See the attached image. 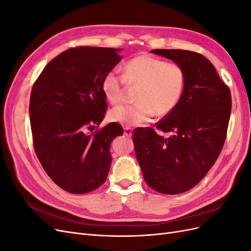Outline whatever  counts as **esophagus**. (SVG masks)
I'll list each match as a JSON object with an SVG mask.
<instances>
[{
	"label": "esophagus",
	"instance_id": "obj_1",
	"mask_svg": "<svg viewBox=\"0 0 251 251\" xmlns=\"http://www.w3.org/2000/svg\"><path fill=\"white\" fill-rule=\"evenodd\" d=\"M124 133H125L126 136H127V137H131V136H132V128L128 127V126L124 127Z\"/></svg>",
	"mask_w": 251,
	"mask_h": 251
}]
</instances>
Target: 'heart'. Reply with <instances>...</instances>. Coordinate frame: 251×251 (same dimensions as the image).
<instances>
[{
	"mask_svg": "<svg viewBox=\"0 0 251 251\" xmlns=\"http://www.w3.org/2000/svg\"><path fill=\"white\" fill-rule=\"evenodd\" d=\"M186 73L175 62L142 54L125 64L123 76L115 72L105 74L102 91L107 100L118 103L124 100L126 85L137 87L134 104H119L109 112V119L124 126H140L149 123L156 113L165 116L177 107L184 92Z\"/></svg>",
	"mask_w": 251,
	"mask_h": 251,
	"instance_id": "b5f03b06",
	"label": "heart"
}]
</instances>
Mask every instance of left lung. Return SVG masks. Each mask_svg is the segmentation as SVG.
I'll use <instances>...</instances> for the list:
<instances>
[{
	"instance_id": "left-lung-1",
	"label": "left lung",
	"mask_w": 251,
	"mask_h": 251,
	"mask_svg": "<svg viewBox=\"0 0 251 251\" xmlns=\"http://www.w3.org/2000/svg\"><path fill=\"white\" fill-rule=\"evenodd\" d=\"M151 52L184 68V92L156 130L136 128L133 143L147 184L161 194L176 195L198 184L217 161L228 128L231 94L214 65L200 53Z\"/></svg>"
}]
</instances>
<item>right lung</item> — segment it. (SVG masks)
<instances>
[{
  "label": "right lung",
  "instance_id": "obj_1",
  "mask_svg": "<svg viewBox=\"0 0 251 251\" xmlns=\"http://www.w3.org/2000/svg\"><path fill=\"white\" fill-rule=\"evenodd\" d=\"M119 49L78 46L53 58L33 83L29 113L35 154L64 191L86 194L108 177L110 143L124 134L112 123L98 128L108 104L102 80Z\"/></svg>",
  "mask_w": 251,
  "mask_h": 251
}]
</instances>
